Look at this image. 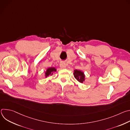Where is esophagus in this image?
I'll list each match as a JSON object with an SVG mask.
<instances>
[{
	"label": "esophagus",
	"instance_id": "esophagus-1",
	"mask_svg": "<svg viewBox=\"0 0 130 130\" xmlns=\"http://www.w3.org/2000/svg\"><path fill=\"white\" fill-rule=\"evenodd\" d=\"M60 67L61 68H65L66 67V64L64 63H63V62H62V63H60Z\"/></svg>",
	"mask_w": 130,
	"mask_h": 130
}]
</instances>
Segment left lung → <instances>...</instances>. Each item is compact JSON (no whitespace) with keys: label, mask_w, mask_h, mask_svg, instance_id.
Returning a JSON list of instances; mask_svg holds the SVG:
<instances>
[{"label":"left lung","mask_w":130,"mask_h":130,"mask_svg":"<svg viewBox=\"0 0 130 130\" xmlns=\"http://www.w3.org/2000/svg\"><path fill=\"white\" fill-rule=\"evenodd\" d=\"M74 77L80 83H83L84 81L85 76L84 73L80 70H74Z\"/></svg>","instance_id":"1"}]
</instances>
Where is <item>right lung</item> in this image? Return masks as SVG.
Returning a JSON list of instances; mask_svg holds the SVG:
<instances>
[{
  "mask_svg": "<svg viewBox=\"0 0 130 130\" xmlns=\"http://www.w3.org/2000/svg\"><path fill=\"white\" fill-rule=\"evenodd\" d=\"M56 71V69L55 68H53V67H50L48 69H47V71L45 72L46 74V77H48V76L50 75H52V73L53 72Z\"/></svg>",
  "mask_w": 130,
  "mask_h": 130,
  "instance_id": "1",
  "label": "right lung"
}]
</instances>
